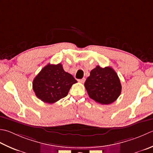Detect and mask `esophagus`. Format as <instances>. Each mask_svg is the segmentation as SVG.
<instances>
[{
    "mask_svg": "<svg viewBox=\"0 0 153 153\" xmlns=\"http://www.w3.org/2000/svg\"><path fill=\"white\" fill-rule=\"evenodd\" d=\"M85 81V78H82L81 79H78V82L80 83H84Z\"/></svg>",
    "mask_w": 153,
    "mask_h": 153,
    "instance_id": "esophagus-1",
    "label": "esophagus"
}]
</instances>
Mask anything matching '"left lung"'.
Instances as JSON below:
<instances>
[{
	"label": "left lung",
	"mask_w": 153,
	"mask_h": 153,
	"mask_svg": "<svg viewBox=\"0 0 153 153\" xmlns=\"http://www.w3.org/2000/svg\"><path fill=\"white\" fill-rule=\"evenodd\" d=\"M84 85L89 97L102 105L113 103L121 92L120 79L111 67L97 65L91 71Z\"/></svg>",
	"instance_id": "8db88e82"
}]
</instances>
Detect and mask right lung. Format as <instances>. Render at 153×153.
<instances>
[{
    "mask_svg": "<svg viewBox=\"0 0 153 153\" xmlns=\"http://www.w3.org/2000/svg\"><path fill=\"white\" fill-rule=\"evenodd\" d=\"M76 83L72 75L65 72L61 64H48L35 77L32 88L38 99L52 104L67 96L71 87Z\"/></svg>",
    "mask_w": 153,
    "mask_h": 153,
    "instance_id": "right-lung-1",
    "label": "right lung"
}]
</instances>
